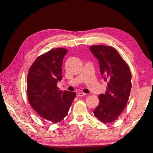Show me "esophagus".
<instances>
[{"label": "esophagus", "instance_id": "esophagus-1", "mask_svg": "<svg viewBox=\"0 0 153 153\" xmlns=\"http://www.w3.org/2000/svg\"><path fill=\"white\" fill-rule=\"evenodd\" d=\"M86 95V94H85L84 92H78L77 93V97H84V96Z\"/></svg>", "mask_w": 153, "mask_h": 153}]
</instances>
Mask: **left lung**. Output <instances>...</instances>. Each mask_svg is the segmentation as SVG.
Listing matches in <instances>:
<instances>
[{
  "instance_id": "obj_1",
  "label": "left lung",
  "mask_w": 153,
  "mask_h": 153,
  "mask_svg": "<svg viewBox=\"0 0 153 153\" xmlns=\"http://www.w3.org/2000/svg\"><path fill=\"white\" fill-rule=\"evenodd\" d=\"M90 50L99 62L100 71L107 91L100 94L99 103L94 111L95 117L108 123L117 120L128 101L131 88V74L129 66L116 49L105 45H93Z\"/></svg>"
}]
</instances>
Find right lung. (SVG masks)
<instances>
[{
	"instance_id": "add662e5",
	"label": "right lung",
	"mask_w": 153,
	"mask_h": 153,
	"mask_svg": "<svg viewBox=\"0 0 153 153\" xmlns=\"http://www.w3.org/2000/svg\"><path fill=\"white\" fill-rule=\"evenodd\" d=\"M66 48H56L36 59L27 77L28 101L38 115L56 123L67 115L76 97L74 92L59 90L58 81L62 79V64Z\"/></svg>"
}]
</instances>
